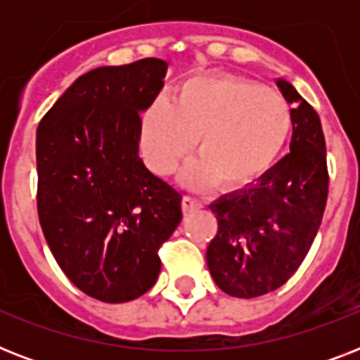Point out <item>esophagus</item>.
Masks as SVG:
<instances>
[{"instance_id":"obj_1","label":"esophagus","mask_w":360,"mask_h":360,"mask_svg":"<svg viewBox=\"0 0 360 360\" xmlns=\"http://www.w3.org/2000/svg\"><path fill=\"white\" fill-rule=\"evenodd\" d=\"M200 207H202V203L198 202L196 198H192V196L183 198V211H185V213H192V211H196V209Z\"/></svg>"}]
</instances>
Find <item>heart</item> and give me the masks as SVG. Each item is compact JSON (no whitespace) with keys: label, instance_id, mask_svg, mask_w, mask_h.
I'll return each instance as SVG.
<instances>
[{"label":"heart","instance_id":"b5f03b06","mask_svg":"<svg viewBox=\"0 0 360 360\" xmlns=\"http://www.w3.org/2000/svg\"><path fill=\"white\" fill-rule=\"evenodd\" d=\"M293 127L290 104L280 93L237 76L192 78L169 104L157 101L141 121L147 162L172 174L196 140V157L181 172L192 188L217 179L224 188H243L269 172Z\"/></svg>","mask_w":360,"mask_h":360}]
</instances>
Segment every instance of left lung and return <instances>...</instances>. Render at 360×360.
Here are the masks:
<instances>
[{
  "instance_id": "8db88e82",
  "label": "left lung",
  "mask_w": 360,
  "mask_h": 360,
  "mask_svg": "<svg viewBox=\"0 0 360 360\" xmlns=\"http://www.w3.org/2000/svg\"><path fill=\"white\" fill-rule=\"evenodd\" d=\"M276 87L293 106L290 153L254 185L224 194L209 209L219 231L207 246V267L220 290L239 299L285 284L318 236L329 174L321 121L288 80Z\"/></svg>"
}]
</instances>
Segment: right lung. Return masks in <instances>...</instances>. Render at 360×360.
Listing matches in <instances>:
<instances>
[{"instance_id": "right-lung-1", "label": "right lung", "mask_w": 360, "mask_h": 360, "mask_svg": "<svg viewBox=\"0 0 360 360\" xmlns=\"http://www.w3.org/2000/svg\"><path fill=\"white\" fill-rule=\"evenodd\" d=\"M166 70L157 58L89 70L37 129L42 233L67 278L103 302L151 290L158 248L183 219L181 192L140 157L141 114Z\"/></svg>"}]
</instances>
